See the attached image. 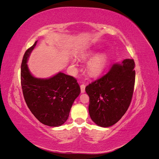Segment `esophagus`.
<instances>
[{
    "label": "esophagus",
    "mask_w": 159,
    "mask_h": 159,
    "mask_svg": "<svg viewBox=\"0 0 159 159\" xmlns=\"http://www.w3.org/2000/svg\"><path fill=\"white\" fill-rule=\"evenodd\" d=\"M80 88H81V93H84L85 92V85L84 84H81L80 85Z\"/></svg>",
    "instance_id": "esophagus-1"
}]
</instances>
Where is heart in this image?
Segmentation results:
<instances>
[{
	"instance_id": "1",
	"label": "heart",
	"mask_w": 159,
	"mask_h": 159,
	"mask_svg": "<svg viewBox=\"0 0 159 159\" xmlns=\"http://www.w3.org/2000/svg\"><path fill=\"white\" fill-rule=\"evenodd\" d=\"M93 54V51L85 50L81 54V57H88ZM108 62L107 56L105 54H98L94 56L89 60L87 64L88 73L92 76L98 75L102 74L106 68ZM72 64H75V61H72Z\"/></svg>"
}]
</instances>
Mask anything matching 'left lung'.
<instances>
[{
    "mask_svg": "<svg viewBox=\"0 0 159 159\" xmlns=\"http://www.w3.org/2000/svg\"><path fill=\"white\" fill-rule=\"evenodd\" d=\"M134 68V60L125 59L113 64L106 74L86 86L89 113L98 126H112L126 113L133 94Z\"/></svg>",
    "mask_w": 159,
    "mask_h": 159,
    "instance_id": "1",
    "label": "left lung"
}]
</instances>
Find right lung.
I'll list each match as a JSON object with an SVG mask.
<instances>
[{
  "label": "right lung",
  "mask_w": 159,
  "mask_h": 159,
  "mask_svg": "<svg viewBox=\"0 0 159 159\" xmlns=\"http://www.w3.org/2000/svg\"><path fill=\"white\" fill-rule=\"evenodd\" d=\"M36 43L26 51L22 59L20 79L23 95L28 107L38 121L50 127H59L68 119L80 88L75 78L61 72L47 79L37 78L31 74L27 61Z\"/></svg>",
  "instance_id": "obj_1"
}]
</instances>
